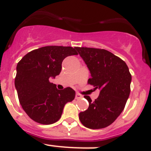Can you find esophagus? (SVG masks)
Wrapping results in <instances>:
<instances>
[{
  "label": "esophagus",
  "mask_w": 151,
  "mask_h": 151,
  "mask_svg": "<svg viewBox=\"0 0 151 151\" xmlns=\"http://www.w3.org/2000/svg\"><path fill=\"white\" fill-rule=\"evenodd\" d=\"M82 97H83V96L81 95V94H79V93H76V99H81Z\"/></svg>",
  "instance_id": "esophagus-1"
}]
</instances>
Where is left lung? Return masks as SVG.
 I'll list each match as a JSON object with an SVG mask.
<instances>
[{
    "mask_svg": "<svg viewBox=\"0 0 151 151\" xmlns=\"http://www.w3.org/2000/svg\"><path fill=\"white\" fill-rule=\"evenodd\" d=\"M76 49L90 71L88 83L100 89L95 101L84 96L89 106L79 113V120L89 129L105 128L115 121L125 107L130 93L131 74L126 62L109 51L86 47Z\"/></svg>",
    "mask_w": 151,
    "mask_h": 151,
    "instance_id": "1",
    "label": "left lung"
}]
</instances>
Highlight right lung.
<instances>
[{"mask_svg":"<svg viewBox=\"0 0 151 151\" xmlns=\"http://www.w3.org/2000/svg\"><path fill=\"white\" fill-rule=\"evenodd\" d=\"M78 55L76 48L45 46L28 52L17 65L14 85L22 108L34 121L48 125L60 119L63 108L75 99L70 87L58 90L49 82L59 75L67 56Z\"/></svg>","mask_w":151,"mask_h":151,"instance_id":"obj_1","label":"right lung"}]
</instances>
